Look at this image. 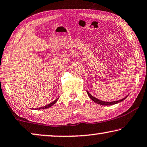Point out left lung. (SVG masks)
<instances>
[{"label":"left lung","instance_id":"left-lung-1","mask_svg":"<svg viewBox=\"0 0 147 147\" xmlns=\"http://www.w3.org/2000/svg\"><path fill=\"white\" fill-rule=\"evenodd\" d=\"M87 92L88 94V95L90 97V98H91V100H92L94 101V102H96L97 104H98V105H104V106H108V105H116V104H118L119 102H121V101H123L125 100V99L127 98V96H126L125 97H124L123 98L121 99V100H115V101H112V102H105V101H102V100H99V99H97L95 97H94L93 96H92L91 94L89 93V92L87 91Z\"/></svg>","mask_w":147,"mask_h":147}]
</instances>
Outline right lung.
Here are the masks:
<instances>
[{
	"mask_svg": "<svg viewBox=\"0 0 147 147\" xmlns=\"http://www.w3.org/2000/svg\"><path fill=\"white\" fill-rule=\"evenodd\" d=\"M58 100V98H56L55 100H54L53 102H51V103H50V104H49V105H46V106H45V107H40V108H37V110H40V109H45V108H49V107H52V106L53 105H55V104L57 102V100Z\"/></svg>",
	"mask_w": 147,
	"mask_h": 147,
	"instance_id": "obj_1",
	"label": "right lung"
}]
</instances>
